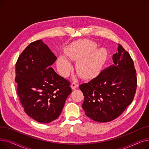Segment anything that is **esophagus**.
Masks as SVG:
<instances>
[{"mask_svg": "<svg viewBox=\"0 0 149 149\" xmlns=\"http://www.w3.org/2000/svg\"><path fill=\"white\" fill-rule=\"evenodd\" d=\"M70 87H71V88H72V90H74V89H75L79 87V84H77L75 82H73V83L71 84V85H70Z\"/></svg>", "mask_w": 149, "mask_h": 149, "instance_id": "1", "label": "esophagus"}]
</instances>
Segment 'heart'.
Returning <instances> with one entry per match:
<instances>
[{
    "mask_svg": "<svg viewBox=\"0 0 149 149\" xmlns=\"http://www.w3.org/2000/svg\"><path fill=\"white\" fill-rule=\"evenodd\" d=\"M97 45L89 40H80L66 47L65 54L70 59L79 60L77 63V72L82 77L88 79L97 75L101 71L107 56L105 48L96 49ZM57 68L63 76H66L72 69L69 60L61 56L57 62Z\"/></svg>",
    "mask_w": 149,
    "mask_h": 149,
    "instance_id": "b5f03b06",
    "label": "heart"
}]
</instances>
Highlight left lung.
Segmentation results:
<instances>
[{
    "label": "left lung",
    "instance_id": "obj_1",
    "mask_svg": "<svg viewBox=\"0 0 149 149\" xmlns=\"http://www.w3.org/2000/svg\"><path fill=\"white\" fill-rule=\"evenodd\" d=\"M113 64L88 83L80 85L84 96L82 107L95 121L106 123L119 116L134 98L137 78L129 54L118 44Z\"/></svg>",
    "mask_w": 149,
    "mask_h": 149
}]
</instances>
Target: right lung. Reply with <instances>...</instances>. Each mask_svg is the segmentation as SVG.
<instances>
[{"mask_svg":"<svg viewBox=\"0 0 149 149\" xmlns=\"http://www.w3.org/2000/svg\"><path fill=\"white\" fill-rule=\"evenodd\" d=\"M57 57L38 40L30 43L18 58L15 81L25 113L41 123L56 120L72 92L70 83L51 67Z\"/></svg>","mask_w":149,"mask_h":149,"instance_id":"obj_1","label":"right lung"}]
</instances>
